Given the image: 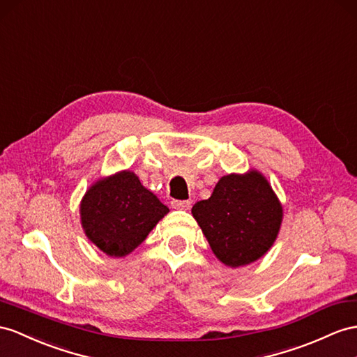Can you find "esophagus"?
<instances>
[{"instance_id":"1","label":"esophagus","mask_w":357,"mask_h":357,"mask_svg":"<svg viewBox=\"0 0 357 357\" xmlns=\"http://www.w3.org/2000/svg\"><path fill=\"white\" fill-rule=\"evenodd\" d=\"M190 206H191L190 200H172V208L175 209H184V211H187V209H190Z\"/></svg>"}]
</instances>
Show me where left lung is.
I'll list each match as a JSON object with an SVG mask.
<instances>
[{
    "label": "left lung",
    "mask_w": 357,
    "mask_h": 357,
    "mask_svg": "<svg viewBox=\"0 0 357 357\" xmlns=\"http://www.w3.org/2000/svg\"><path fill=\"white\" fill-rule=\"evenodd\" d=\"M191 213L215 257L229 267L261 258L282 222L279 200L258 172L223 176L211 197L195 204Z\"/></svg>",
    "instance_id": "8db88e82"
}]
</instances>
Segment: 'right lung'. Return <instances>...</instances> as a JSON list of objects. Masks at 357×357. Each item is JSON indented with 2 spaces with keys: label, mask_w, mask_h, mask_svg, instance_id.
Instances as JSON below:
<instances>
[{
  "label": "right lung",
  "mask_w": 357,
  "mask_h": 357,
  "mask_svg": "<svg viewBox=\"0 0 357 357\" xmlns=\"http://www.w3.org/2000/svg\"><path fill=\"white\" fill-rule=\"evenodd\" d=\"M169 213L131 172L99 181L81 202V223L91 243L109 257H125Z\"/></svg>",
  "instance_id": "1"
}]
</instances>
